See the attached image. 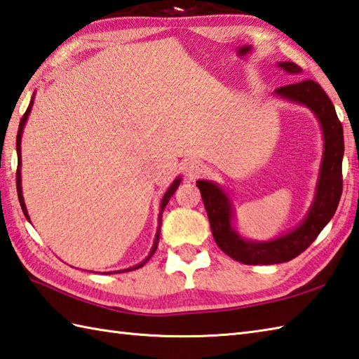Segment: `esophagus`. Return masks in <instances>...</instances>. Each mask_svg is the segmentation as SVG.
Here are the masks:
<instances>
[{
	"label": "esophagus",
	"instance_id": "34e87169",
	"mask_svg": "<svg viewBox=\"0 0 359 359\" xmlns=\"http://www.w3.org/2000/svg\"><path fill=\"white\" fill-rule=\"evenodd\" d=\"M185 172L189 179H197L201 174L205 172V165L199 160H189L185 166Z\"/></svg>",
	"mask_w": 359,
	"mask_h": 359
}]
</instances>
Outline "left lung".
<instances>
[{"mask_svg":"<svg viewBox=\"0 0 359 359\" xmlns=\"http://www.w3.org/2000/svg\"><path fill=\"white\" fill-rule=\"evenodd\" d=\"M278 67L288 75H299L302 69L292 62H280ZM274 95L287 102L302 104L315 114L324 139L315 199L306 217L292 231L271 241H250L242 238L233 225L234 208L230 197L211 180H197L202 201L210 219L211 233L217 247L231 259L247 265H271L288 262L310 247L323 228L330 222L342 193V156L344 135L337 111L324 89L313 80L294 81L280 86Z\"/></svg>","mask_w":359,"mask_h":359,"instance_id":"obj_1","label":"left lung"}]
</instances>
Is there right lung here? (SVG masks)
I'll return each instance as SVG.
<instances>
[{
	"label": "right lung",
	"mask_w": 359,
	"mask_h": 359,
	"mask_svg": "<svg viewBox=\"0 0 359 359\" xmlns=\"http://www.w3.org/2000/svg\"><path fill=\"white\" fill-rule=\"evenodd\" d=\"M34 98H35V97L32 95V100H30V103H29V106H27L26 114H25V116H22V118H21V121H20L18 135H17V154H18V170H17V191H18V199H20L21 210H22V212H25V216H26V219L29 220V222H30V217H29V215H27V208H26V203H25V197H22V188H21V135H22V129H25V125H26V121H27L29 114H30V109H32V106H34ZM180 182H182V177H180V175H179V177H175V179H174V182H172V184L170 185V188L166 189V193H165V196H163V199H162V202H160V211H158V225H157V231H156L154 243H152V248H151V251H149V255H148L147 257H144L140 264H137V265L129 266V269H125V270L108 271L109 274H111V273H123V271H133V270L140 269V266H143L144 264H147V262L149 261V259L152 257V255L156 253L157 245H158V238H160V228H162V215H163V210H165V207H166V203L170 202L171 196L175 193V189L179 188ZM108 273H103V274H108Z\"/></svg>",
	"instance_id": "1"
}]
</instances>
